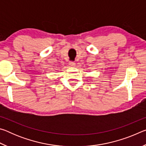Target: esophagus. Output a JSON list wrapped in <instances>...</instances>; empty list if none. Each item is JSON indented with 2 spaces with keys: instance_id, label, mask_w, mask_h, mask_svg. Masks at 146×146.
Returning a JSON list of instances; mask_svg holds the SVG:
<instances>
[{
  "instance_id": "1",
  "label": "esophagus",
  "mask_w": 146,
  "mask_h": 146,
  "mask_svg": "<svg viewBox=\"0 0 146 146\" xmlns=\"http://www.w3.org/2000/svg\"><path fill=\"white\" fill-rule=\"evenodd\" d=\"M69 64H70V66H71V67H75L76 65V63L74 62H69Z\"/></svg>"
}]
</instances>
